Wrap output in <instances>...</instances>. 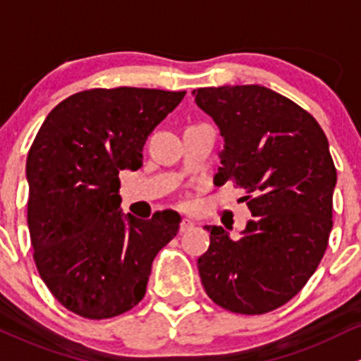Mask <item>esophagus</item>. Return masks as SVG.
<instances>
[{"instance_id":"esophagus-1","label":"esophagus","mask_w":361,"mask_h":361,"mask_svg":"<svg viewBox=\"0 0 361 361\" xmlns=\"http://www.w3.org/2000/svg\"><path fill=\"white\" fill-rule=\"evenodd\" d=\"M192 228H195V222H192L191 219H182V222H180V233L191 231Z\"/></svg>"}]
</instances>
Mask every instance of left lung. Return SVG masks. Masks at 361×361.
Here are the masks:
<instances>
[{"label":"left lung","instance_id":"1","mask_svg":"<svg viewBox=\"0 0 361 361\" xmlns=\"http://www.w3.org/2000/svg\"><path fill=\"white\" fill-rule=\"evenodd\" d=\"M224 137L219 185L247 189L254 219L233 240L207 226L200 278L215 304L240 314L283 306L317 271L332 231L337 172L329 140L307 111L261 85L192 90Z\"/></svg>","mask_w":361,"mask_h":361}]
</instances>
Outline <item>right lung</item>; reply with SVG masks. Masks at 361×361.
Wrapping results in <instances>:
<instances>
[{
  "label": "right lung",
  "instance_id": "add662e5",
  "mask_svg": "<svg viewBox=\"0 0 361 361\" xmlns=\"http://www.w3.org/2000/svg\"><path fill=\"white\" fill-rule=\"evenodd\" d=\"M185 92L94 88L55 106L27 154L35 262L55 299L83 318H113L142 300L151 266L180 215L137 219L120 208V170L142 166L149 133Z\"/></svg>",
  "mask_w": 361,
  "mask_h": 361
}]
</instances>
